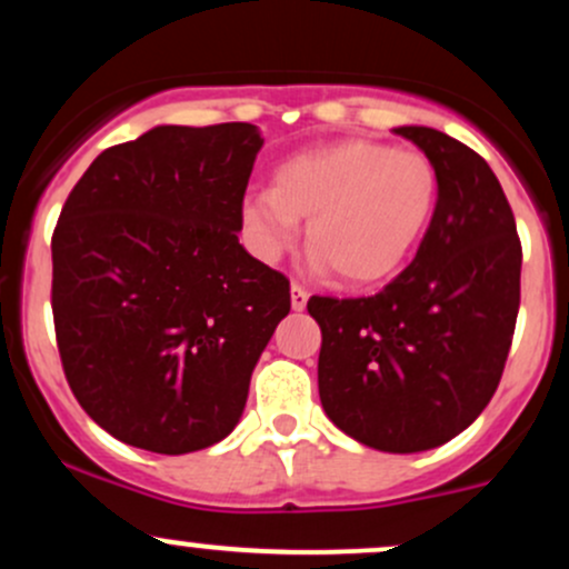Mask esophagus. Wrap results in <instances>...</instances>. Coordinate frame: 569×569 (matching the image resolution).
<instances>
[{
    "label": "esophagus",
    "mask_w": 569,
    "mask_h": 569,
    "mask_svg": "<svg viewBox=\"0 0 569 569\" xmlns=\"http://www.w3.org/2000/svg\"><path fill=\"white\" fill-rule=\"evenodd\" d=\"M307 297H310V293H307L305 289H302V286H297V283H293L291 286V307H293V310H305V307H307Z\"/></svg>",
    "instance_id": "esophagus-1"
}]
</instances>
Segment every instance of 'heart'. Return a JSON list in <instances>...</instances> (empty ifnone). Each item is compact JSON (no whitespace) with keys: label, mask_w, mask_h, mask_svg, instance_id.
<instances>
[{"label":"heart","mask_w":569,"mask_h":569,"mask_svg":"<svg viewBox=\"0 0 569 569\" xmlns=\"http://www.w3.org/2000/svg\"><path fill=\"white\" fill-rule=\"evenodd\" d=\"M436 208L439 173L426 154L352 139L286 160L272 189L243 200L240 227L253 257L276 262L307 219L312 264L363 286L409 262Z\"/></svg>","instance_id":"obj_1"}]
</instances>
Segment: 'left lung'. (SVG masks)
Listing matches in <instances>:
<instances>
[{
    "instance_id": "left-lung-1",
    "label": "left lung",
    "mask_w": 569,
    "mask_h": 569,
    "mask_svg": "<svg viewBox=\"0 0 569 569\" xmlns=\"http://www.w3.org/2000/svg\"><path fill=\"white\" fill-rule=\"evenodd\" d=\"M439 173V208L417 257L375 297H310L321 326L318 393L350 439L426 452L485 411L519 316L521 243L485 158L441 130L396 128Z\"/></svg>"
}]
</instances>
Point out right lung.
<instances>
[{"label":"right lung","mask_w":569,"mask_h":569,"mask_svg":"<svg viewBox=\"0 0 569 569\" xmlns=\"http://www.w3.org/2000/svg\"><path fill=\"white\" fill-rule=\"evenodd\" d=\"M257 126H158L103 149L53 232L63 375L107 433L187 455L232 433L289 316V278L240 246Z\"/></svg>","instance_id":"obj_1"}]
</instances>
